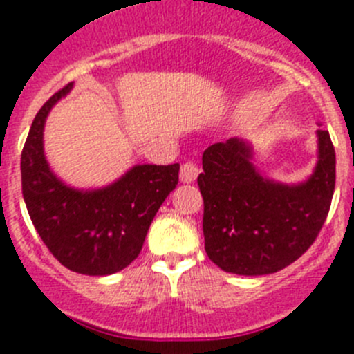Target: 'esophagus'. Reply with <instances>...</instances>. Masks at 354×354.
Instances as JSON below:
<instances>
[{
	"mask_svg": "<svg viewBox=\"0 0 354 354\" xmlns=\"http://www.w3.org/2000/svg\"><path fill=\"white\" fill-rule=\"evenodd\" d=\"M198 174H200V168L196 167L193 161L184 162L183 167H180V180H183V183H186V184L193 183V180L198 177Z\"/></svg>",
	"mask_w": 354,
	"mask_h": 354,
	"instance_id": "obj_1",
	"label": "esophagus"
}]
</instances>
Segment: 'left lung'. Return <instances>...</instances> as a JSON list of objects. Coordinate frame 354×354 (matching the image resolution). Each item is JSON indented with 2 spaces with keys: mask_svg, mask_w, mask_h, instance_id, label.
Returning <instances> with one entry per match:
<instances>
[{
  "mask_svg": "<svg viewBox=\"0 0 354 354\" xmlns=\"http://www.w3.org/2000/svg\"><path fill=\"white\" fill-rule=\"evenodd\" d=\"M319 159L301 184L264 179L243 140L207 147L198 187L204 198L205 252L227 273L259 277L299 259L321 232L335 189V149L317 131Z\"/></svg>",
  "mask_w": 354,
  "mask_h": 354,
  "instance_id": "8db88e82",
  "label": "left lung"
}]
</instances>
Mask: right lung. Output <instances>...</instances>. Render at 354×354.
I'll list each match as a JSON object with an SVG mask.
<instances>
[{
    "instance_id": "1",
    "label": "right lung",
    "mask_w": 354,
    "mask_h": 354,
    "mask_svg": "<svg viewBox=\"0 0 354 354\" xmlns=\"http://www.w3.org/2000/svg\"><path fill=\"white\" fill-rule=\"evenodd\" d=\"M72 84L39 109L21 154L28 214L49 252L74 273L104 277L122 271L142 252L156 212L179 183V162L138 165L102 189L81 192L62 183L44 156V124Z\"/></svg>"
}]
</instances>
